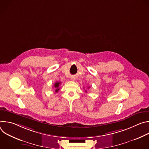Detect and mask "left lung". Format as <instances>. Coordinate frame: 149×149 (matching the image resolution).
Masks as SVG:
<instances>
[{"instance_id":"obj_1","label":"left lung","mask_w":149,"mask_h":149,"mask_svg":"<svg viewBox=\"0 0 149 149\" xmlns=\"http://www.w3.org/2000/svg\"><path fill=\"white\" fill-rule=\"evenodd\" d=\"M88 88H90V87H88ZM86 92H87V91H86Z\"/></svg>"}]
</instances>
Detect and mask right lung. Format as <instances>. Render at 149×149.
Listing matches in <instances>:
<instances>
[{
    "instance_id": "right-lung-1",
    "label": "right lung",
    "mask_w": 149,
    "mask_h": 149,
    "mask_svg": "<svg viewBox=\"0 0 149 149\" xmlns=\"http://www.w3.org/2000/svg\"><path fill=\"white\" fill-rule=\"evenodd\" d=\"M61 82H56L54 84V87L55 88V92H58L59 90V85H61Z\"/></svg>"
}]
</instances>
